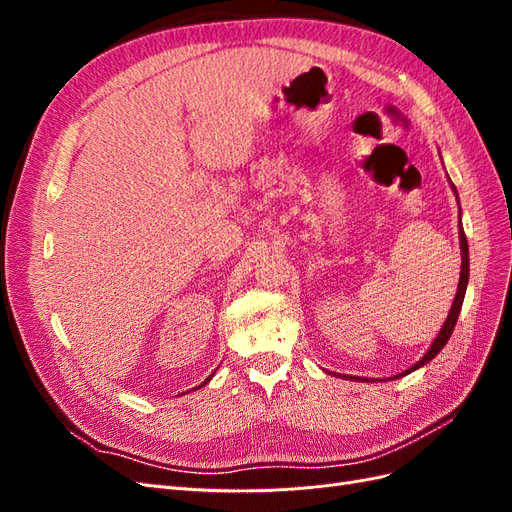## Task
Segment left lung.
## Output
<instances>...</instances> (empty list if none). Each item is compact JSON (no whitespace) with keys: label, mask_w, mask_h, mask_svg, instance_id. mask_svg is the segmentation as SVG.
<instances>
[{"label":"left lung","mask_w":512,"mask_h":512,"mask_svg":"<svg viewBox=\"0 0 512 512\" xmlns=\"http://www.w3.org/2000/svg\"><path fill=\"white\" fill-rule=\"evenodd\" d=\"M455 188V185H453ZM457 192V190H455ZM459 245H461V273H459V286H457V294H455V301L451 305V312H448L442 329L438 333V337L433 339V344L429 346V350L425 352V356L418 363H414L410 369H406L404 374H397L395 378H404L408 376L410 371L423 367L425 363H429L431 359H436V354H440V350L446 346L448 339H451L453 335V329L457 324V318H459V312H461V305H463V297H466V288H468V277H470V254H468V239H466V232H463V226H459ZM346 378V376H344ZM350 380H361V378H352ZM369 382V380H367Z\"/></svg>","instance_id":"1"}]
</instances>
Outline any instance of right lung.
<instances>
[{
  "instance_id": "1",
  "label": "right lung",
  "mask_w": 512,
  "mask_h": 512,
  "mask_svg": "<svg viewBox=\"0 0 512 512\" xmlns=\"http://www.w3.org/2000/svg\"><path fill=\"white\" fill-rule=\"evenodd\" d=\"M211 378H213V374H211V376H209V378H207V380H205V382H203V384H200V386H205V384H207V382H209V380H211ZM200 386H198V389H200Z\"/></svg>"
}]
</instances>
